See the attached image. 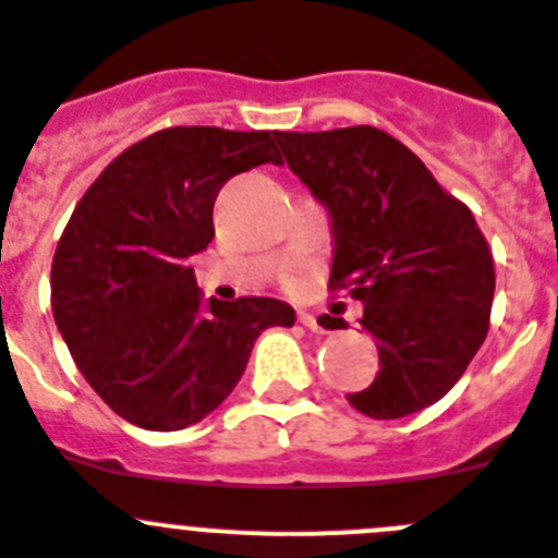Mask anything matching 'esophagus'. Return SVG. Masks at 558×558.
Instances as JSON below:
<instances>
[{"label": "esophagus", "instance_id": "esophagus-1", "mask_svg": "<svg viewBox=\"0 0 558 558\" xmlns=\"http://www.w3.org/2000/svg\"><path fill=\"white\" fill-rule=\"evenodd\" d=\"M300 323H303V326L308 328V331H317V333H326V323H323V319L317 317V314H312V312H300Z\"/></svg>", "mask_w": 558, "mask_h": 558}]
</instances>
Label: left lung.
I'll use <instances>...</instances> for the list:
<instances>
[{
    "mask_svg": "<svg viewBox=\"0 0 558 558\" xmlns=\"http://www.w3.org/2000/svg\"><path fill=\"white\" fill-rule=\"evenodd\" d=\"M286 162L331 216V289L365 303L379 373L348 393L371 418H404L463 376L488 333L494 260L463 202L404 143L373 125L275 132ZM326 328L345 319L326 314Z\"/></svg>",
    "mask_w": 558,
    "mask_h": 558,
    "instance_id": "8db88e82",
    "label": "left lung"
}]
</instances>
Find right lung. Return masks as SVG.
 Masks as SVG:
<instances>
[{
  "label": "right lung",
  "mask_w": 558,
  "mask_h": 558,
  "mask_svg": "<svg viewBox=\"0 0 558 558\" xmlns=\"http://www.w3.org/2000/svg\"><path fill=\"white\" fill-rule=\"evenodd\" d=\"M280 165L269 132L177 125L125 148L72 210L52 258V317L92 390L143 429L213 413L264 328L294 326L275 298L202 303L191 258L207 250L221 185Z\"/></svg>",
  "instance_id": "1"
}]
</instances>
